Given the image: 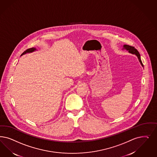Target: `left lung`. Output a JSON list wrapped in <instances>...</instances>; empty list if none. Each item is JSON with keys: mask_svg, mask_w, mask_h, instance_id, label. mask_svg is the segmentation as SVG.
I'll return each mask as SVG.
<instances>
[{"mask_svg": "<svg viewBox=\"0 0 157 157\" xmlns=\"http://www.w3.org/2000/svg\"><path fill=\"white\" fill-rule=\"evenodd\" d=\"M124 49H125V50L128 51V52L129 53H131L132 54H135L137 56L139 61L140 62V64L142 65V66H143V65L142 63V60H141V58H140V55L139 52H138V51L136 49H135L134 47H132V46H129V45L125 44V45H124V46H123L122 50H124Z\"/></svg>", "mask_w": 157, "mask_h": 157, "instance_id": "8db88e82", "label": "left lung"}]
</instances>
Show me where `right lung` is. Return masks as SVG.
<instances>
[{
    "mask_svg": "<svg viewBox=\"0 0 157 157\" xmlns=\"http://www.w3.org/2000/svg\"><path fill=\"white\" fill-rule=\"evenodd\" d=\"M35 50H36V49L35 48H33H33H29V49H27L25 51L21 54V56H22L23 54H25L26 53L32 52H33V51H35Z\"/></svg>",
    "mask_w": 157,
    "mask_h": 157,
    "instance_id": "1",
    "label": "right lung"
}]
</instances>
